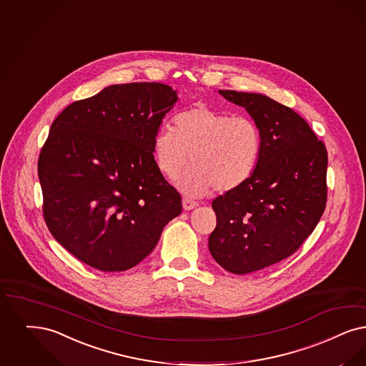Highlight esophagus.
Segmentation results:
<instances>
[{"instance_id":"1","label":"esophagus","mask_w":366,"mask_h":366,"mask_svg":"<svg viewBox=\"0 0 366 366\" xmlns=\"http://www.w3.org/2000/svg\"><path fill=\"white\" fill-rule=\"evenodd\" d=\"M197 205L199 204H197L196 202L190 200V199H188V197H184V199H182V207H184V209H187V211H190V209L196 208Z\"/></svg>"}]
</instances>
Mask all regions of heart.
Here are the masks:
<instances>
[{"label": "heart", "instance_id": "1", "mask_svg": "<svg viewBox=\"0 0 366 366\" xmlns=\"http://www.w3.org/2000/svg\"><path fill=\"white\" fill-rule=\"evenodd\" d=\"M152 149L157 164L169 178L179 176L178 187L190 196L214 189H238L252 176L262 149V136L253 119L233 116L205 103L177 114L176 128L155 132Z\"/></svg>", "mask_w": 366, "mask_h": 366}]
</instances>
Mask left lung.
I'll list each match as a JSON object with an SVG mask.
<instances>
[{"label":"left lung","mask_w":366,"mask_h":366,"mask_svg":"<svg viewBox=\"0 0 366 366\" xmlns=\"http://www.w3.org/2000/svg\"><path fill=\"white\" fill-rule=\"evenodd\" d=\"M257 125L262 149L248 181L212 202L208 249L226 271L244 275L292 256L322 218L328 157L307 121L263 94L219 89Z\"/></svg>","instance_id":"left-lung-1"}]
</instances>
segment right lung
Here are the masks:
<instances>
[{
	"label": "right lung",
	"mask_w": 366,
	"mask_h": 366,
	"mask_svg": "<svg viewBox=\"0 0 366 366\" xmlns=\"http://www.w3.org/2000/svg\"><path fill=\"white\" fill-rule=\"evenodd\" d=\"M177 101V91L162 83L114 84L53 121L38 161L44 220L80 262L127 271L181 214V196L162 176L152 149Z\"/></svg>",
	"instance_id": "right-lung-1"
}]
</instances>
